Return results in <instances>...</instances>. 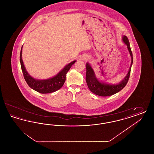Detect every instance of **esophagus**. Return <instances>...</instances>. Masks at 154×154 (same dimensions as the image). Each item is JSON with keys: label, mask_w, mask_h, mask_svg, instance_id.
I'll use <instances>...</instances> for the list:
<instances>
[{"label": "esophagus", "mask_w": 154, "mask_h": 154, "mask_svg": "<svg viewBox=\"0 0 154 154\" xmlns=\"http://www.w3.org/2000/svg\"><path fill=\"white\" fill-rule=\"evenodd\" d=\"M83 58L86 59V58H87V57H84V58Z\"/></svg>", "instance_id": "esophagus-1"}]
</instances>
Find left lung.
Segmentation results:
<instances>
[{
	"label": "left lung",
	"instance_id": "8db88e82",
	"mask_svg": "<svg viewBox=\"0 0 154 154\" xmlns=\"http://www.w3.org/2000/svg\"><path fill=\"white\" fill-rule=\"evenodd\" d=\"M122 41L127 45V48L129 52L130 55L131 57V64L128 73L126 74L124 79L119 83L116 84H111L100 81L97 79L92 67L88 63H86V82L89 90L96 95L109 96L114 95L124 88L129 80L131 71V67L133 64V54L128 37L126 36H124L122 37Z\"/></svg>",
	"mask_w": 154,
	"mask_h": 154
}]
</instances>
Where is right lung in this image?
Segmentation results:
<instances>
[{"label": "right lung", "mask_w": 154, "mask_h": 154, "mask_svg": "<svg viewBox=\"0 0 154 154\" xmlns=\"http://www.w3.org/2000/svg\"><path fill=\"white\" fill-rule=\"evenodd\" d=\"M22 47L23 45L20 52L21 66L24 79L30 87L40 94L52 93L62 88L66 80V74L76 60L67 64L58 73L52 78L45 80H37L30 75L23 65L22 59Z\"/></svg>", "instance_id": "1"}]
</instances>
